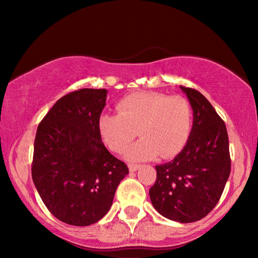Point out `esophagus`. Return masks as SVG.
<instances>
[{
  "instance_id": "esophagus-1",
  "label": "esophagus",
  "mask_w": 258,
  "mask_h": 258,
  "mask_svg": "<svg viewBox=\"0 0 258 258\" xmlns=\"http://www.w3.org/2000/svg\"><path fill=\"white\" fill-rule=\"evenodd\" d=\"M128 167H129L130 172H134V171H136L137 169H139V168L141 167V165H140V164H129Z\"/></svg>"
}]
</instances>
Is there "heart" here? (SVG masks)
Segmentation results:
<instances>
[{"mask_svg":"<svg viewBox=\"0 0 258 258\" xmlns=\"http://www.w3.org/2000/svg\"><path fill=\"white\" fill-rule=\"evenodd\" d=\"M117 114H102L98 130L115 153H122L139 135L142 139L126 150L129 161L151 160L160 155L170 158L185 146L191 130V108L181 96L135 93L116 105Z\"/></svg>","mask_w":258,"mask_h":258,"instance_id":"heart-1","label":"heart"}]
</instances>
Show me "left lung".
I'll use <instances>...</instances> for the list:
<instances>
[{"label":"left lung","mask_w":258,"mask_h":258,"mask_svg":"<svg viewBox=\"0 0 258 258\" xmlns=\"http://www.w3.org/2000/svg\"><path fill=\"white\" fill-rule=\"evenodd\" d=\"M192 109V128L177 156L156 165L149 190L162 216L181 223L206 217L216 206L230 175L229 139L224 122L200 91L179 86Z\"/></svg>","instance_id":"8db88e82"}]
</instances>
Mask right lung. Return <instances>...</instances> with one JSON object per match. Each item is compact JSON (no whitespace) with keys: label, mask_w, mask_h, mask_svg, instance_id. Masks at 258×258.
Returning <instances> with one entry per match:
<instances>
[{"label":"right lung","mask_w":258,"mask_h":258,"mask_svg":"<svg viewBox=\"0 0 258 258\" xmlns=\"http://www.w3.org/2000/svg\"><path fill=\"white\" fill-rule=\"evenodd\" d=\"M105 89L84 88L56 102L38 124L33 182L48 210L76 227L96 223L110 209L128 167L102 143L98 118Z\"/></svg>","instance_id":"obj_1"}]
</instances>
